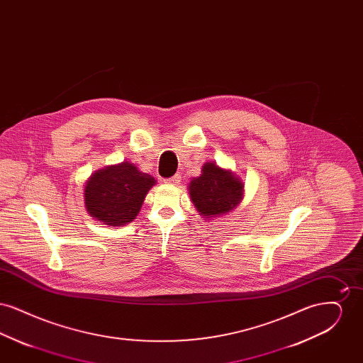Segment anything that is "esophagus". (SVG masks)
<instances>
[{
  "label": "esophagus",
  "instance_id": "esophagus-1",
  "mask_svg": "<svg viewBox=\"0 0 363 363\" xmlns=\"http://www.w3.org/2000/svg\"><path fill=\"white\" fill-rule=\"evenodd\" d=\"M164 182H166L167 185H178V184L181 182V175H179V174H175L172 178L164 179Z\"/></svg>",
  "mask_w": 363,
  "mask_h": 363
}]
</instances>
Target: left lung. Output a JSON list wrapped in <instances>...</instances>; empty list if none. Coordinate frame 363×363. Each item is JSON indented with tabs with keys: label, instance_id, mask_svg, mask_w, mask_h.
Here are the masks:
<instances>
[{
	"label": "left lung",
	"instance_id": "obj_1",
	"mask_svg": "<svg viewBox=\"0 0 363 363\" xmlns=\"http://www.w3.org/2000/svg\"><path fill=\"white\" fill-rule=\"evenodd\" d=\"M245 185L231 170L206 162L201 174L188 185L190 200L204 220L225 216L241 204Z\"/></svg>",
	"mask_w": 363,
	"mask_h": 363
}]
</instances>
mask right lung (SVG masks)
Instances as JSON below:
<instances>
[{"mask_svg": "<svg viewBox=\"0 0 363 363\" xmlns=\"http://www.w3.org/2000/svg\"><path fill=\"white\" fill-rule=\"evenodd\" d=\"M155 184L152 175L141 173L128 160L106 166L86 179V212L104 225H126L136 219L148 190Z\"/></svg>", "mask_w": 363, "mask_h": 363, "instance_id": "right-lung-1", "label": "right lung"}]
</instances>
